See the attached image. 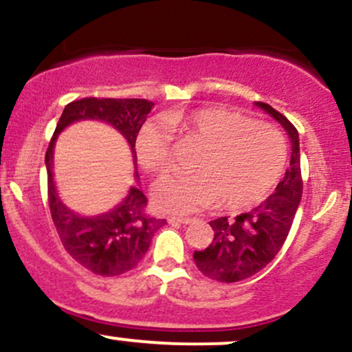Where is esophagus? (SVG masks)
I'll return each mask as SVG.
<instances>
[{"label":"esophagus","instance_id":"34e87169","mask_svg":"<svg viewBox=\"0 0 352 352\" xmlns=\"http://www.w3.org/2000/svg\"><path fill=\"white\" fill-rule=\"evenodd\" d=\"M167 221L170 225H188L192 223L193 218H180V217H168Z\"/></svg>","mask_w":352,"mask_h":352}]
</instances>
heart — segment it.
Returning <instances> with one entry per match:
<instances>
[{"mask_svg": "<svg viewBox=\"0 0 352 352\" xmlns=\"http://www.w3.org/2000/svg\"><path fill=\"white\" fill-rule=\"evenodd\" d=\"M170 132L200 145L192 175L168 173L152 188L157 210L188 215L218 200L223 208H246L263 200L280 180L286 147L276 129L245 119L221 106L177 111L140 129L135 152L148 172H162L170 157Z\"/></svg>", "mask_w": 352, "mask_h": 352, "instance_id": "heart-1", "label": "heart"}]
</instances>
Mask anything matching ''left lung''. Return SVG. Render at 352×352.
Here are the masks:
<instances>
[{"label":"left lung","instance_id":"obj_1","mask_svg":"<svg viewBox=\"0 0 352 352\" xmlns=\"http://www.w3.org/2000/svg\"><path fill=\"white\" fill-rule=\"evenodd\" d=\"M254 106L273 117L288 132L292 160L274 193L263 204L252 212L240 213L235 220L221 217L210 221V227L215 232L212 245L193 253V260L205 276L221 283L246 280L276 256L288 236L302 195L298 131L268 104L254 102Z\"/></svg>","mask_w":352,"mask_h":352}]
</instances>
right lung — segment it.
Instances as JSON below:
<instances>
[{"mask_svg": "<svg viewBox=\"0 0 352 352\" xmlns=\"http://www.w3.org/2000/svg\"><path fill=\"white\" fill-rule=\"evenodd\" d=\"M153 106L147 99H96L74 100L64 107L54 135L46 152L47 197L51 217L66 252L84 268L102 276H117L137 266L165 220L145 215V199L139 185V173H134L137 185L109 212L99 215H80L60 200L54 184V147L60 132L71 124L98 120L112 125L127 140L137 162L135 139Z\"/></svg>", "mask_w": 352, "mask_h": 352, "instance_id": "obj_1", "label": "right lung"}]
</instances>
